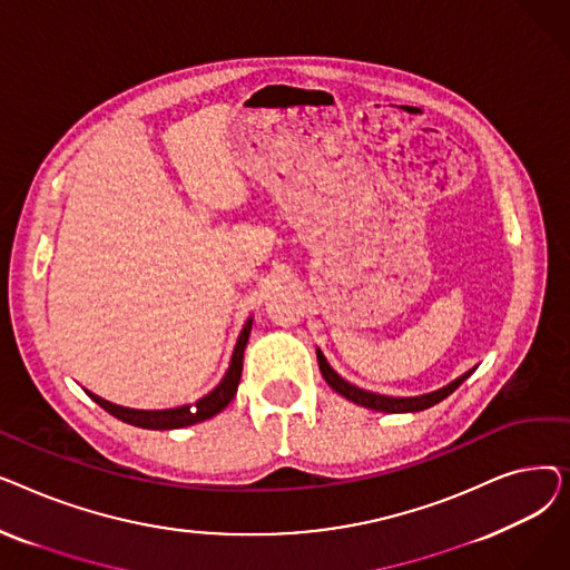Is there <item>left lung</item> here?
<instances>
[{
    "label": "left lung",
    "instance_id": "1",
    "mask_svg": "<svg viewBox=\"0 0 570 570\" xmlns=\"http://www.w3.org/2000/svg\"><path fill=\"white\" fill-rule=\"evenodd\" d=\"M316 357H318V367H321L323 379L327 381V385H331L335 393H340L342 397H346L348 402H353V404H357V406H365V409H372V411H383V413H415V411H425V409L439 404L441 400H445L453 391H458V387L475 372V367H473V370L464 372L462 376H458L455 381H451L448 385L439 387V391H432V393H428V395H417V397H387V395H376V393L363 391V387H357V385L344 381V379L331 367V363L325 361V355H323L321 348H316Z\"/></svg>",
    "mask_w": 570,
    "mask_h": 570
}]
</instances>
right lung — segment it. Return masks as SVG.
Wrapping results in <instances>:
<instances>
[{
    "mask_svg": "<svg viewBox=\"0 0 570 570\" xmlns=\"http://www.w3.org/2000/svg\"><path fill=\"white\" fill-rule=\"evenodd\" d=\"M252 316L247 318V323L239 331V337L235 342L233 355L228 370L224 374V379L219 381V385H215L205 397L196 400L194 404H185V406H175V409H159V411H142V409H127V406H117L95 393H87L92 397L104 411H108L110 415H115L117 421L142 428V430H179V428H189L196 423L207 421V417L217 415L219 411H224L230 400L237 393V383L239 376H243V357H245V346L249 342V333H252Z\"/></svg>",
    "mask_w": 570,
    "mask_h": 570,
    "instance_id": "add662e5",
    "label": "right lung"
}]
</instances>
